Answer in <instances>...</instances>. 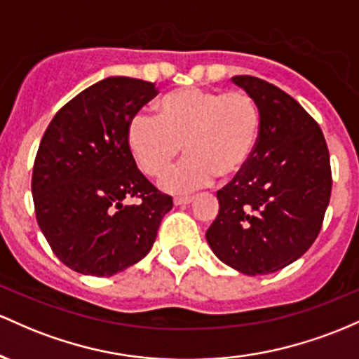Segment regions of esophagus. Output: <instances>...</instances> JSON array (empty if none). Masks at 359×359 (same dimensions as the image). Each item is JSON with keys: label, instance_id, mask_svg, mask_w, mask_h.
Wrapping results in <instances>:
<instances>
[{"label": "esophagus", "instance_id": "1", "mask_svg": "<svg viewBox=\"0 0 359 359\" xmlns=\"http://www.w3.org/2000/svg\"><path fill=\"white\" fill-rule=\"evenodd\" d=\"M193 201V196H175V205H188Z\"/></svg>", "mask_w": 359, "mask_h": 359}]
</instances>
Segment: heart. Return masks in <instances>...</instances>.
<instances>
[{"label":"heart","instance_id":"b5f03b06","mask_svg":"<svg viewBox=\"0 0 359 359\" xmlns=\"http://www.w3.org/2000/svg\"><path fill=\"white\" fill-rule=\"evenodd\" d=\"M261 134V111L244 91L183 88L168 93L158 116L139 111L127 126V144L137 166L149 176L163 175L184 152L188 158L166 172L164 190L184 193L231 180L244 171Z\"/></svg>","mask_w":359,"mask_h":359}]
</instances>
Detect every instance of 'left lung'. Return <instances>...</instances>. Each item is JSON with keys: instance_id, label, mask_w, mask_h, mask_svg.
I'll use <instances>...</instances> for the list:
<instances>
[{"instance_id": "left-lung-1", "label": "left lung", "mask_w": 359, "mask_h": 359, "mask_svg": "<svg viewBox=\"0 0 359 359\" xmlns=\"http://www.w3.org/2000/svg\"><path fill=\"white\" fill-rule=\"evenodd\" d=\"M232 81L256 100L261 134L244 171L217 191L219 215L205 236L222 263L268 275L319 236L332 188L329 149L316 120L275 84L255 76Z\"/></svg>"}]
</instances>
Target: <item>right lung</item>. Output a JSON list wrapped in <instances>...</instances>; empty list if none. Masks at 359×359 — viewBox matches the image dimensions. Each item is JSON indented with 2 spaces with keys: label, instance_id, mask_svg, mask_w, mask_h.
Listing matches in <instances>:
<instances>
[{
  "label": "right lung",
  "instance_id": "obj_1",
  "mask_svg": "<svg viewBox=\"0 0 359 359\" xmlns=\"http://www.w3.org/2000/svg\"><path fill=\"white\" fill-rule=\"evenodd\" d=\"M154 83L111 76L76 95L43 134L32 175L35 215L67 268L111 276L151 251L172 198L137 168L127 126ZM140 198L139 205H123Z\"/></svg>",
  "mask_w": 359,
  "mask_h": 359
}]
</instances>
